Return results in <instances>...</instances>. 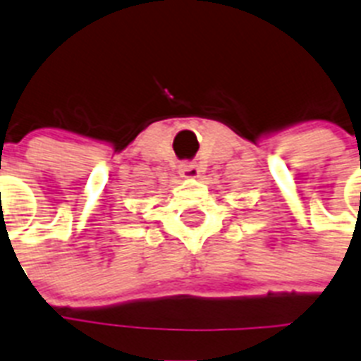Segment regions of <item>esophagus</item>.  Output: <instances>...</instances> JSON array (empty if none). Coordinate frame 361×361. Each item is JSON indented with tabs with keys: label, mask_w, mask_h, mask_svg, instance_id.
I'll return each mask as SVG.
<instances>
[{
	"label": "esophagus",
	"mask_w": 361,
	"mask_h": 361,
	"mask_svg": "<svg viewBox=\"0 0 361 361\" xmlns=\"http://www.w3.org/2000/svg\"><path fill=\"white\" fill-rule=\"evenodd\" d=\"M180 176L187 180H196V178H200V169L192 161H183L180 165Z\"/></svg>",
	"instance_id": "obj_1"
}]
</instances>
